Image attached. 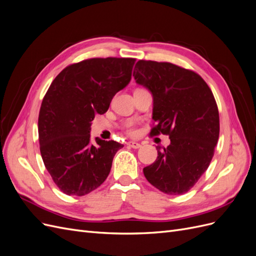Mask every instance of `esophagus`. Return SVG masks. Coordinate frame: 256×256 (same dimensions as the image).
<instances>
[{
	"label": "esophagus",
	"mask_w": 256,
	"mask_h": 256,
	"mask_svg": "<svg viewBox=\"0 0 256 256\" xmlns=\"http://www.w3.org/2000/svg\"><path fill=\"white\" fill-rule=\"evenodd\" d=\"M128 145L131 147V148H134V150H138V148H140V147H141V144H140V143L134 142V141L128 142Z\"/></svg>",
	"instance_id": "obj_1"
}]
</instances>
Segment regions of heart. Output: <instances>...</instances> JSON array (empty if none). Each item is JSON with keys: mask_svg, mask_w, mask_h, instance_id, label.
I'll use <instances>...</instances> for the list:
<instances>
[{"mask_svg": "<svg viewBox=\"0 0 256 256\" xmlns=\"http://www.w3.org/2000/svg\"><path fill=\"white\" fill-rule=\"evenodd\" d=\"M129 131H130V132H131V129H129Z\"/></svg>", "mask_w": 256, "mask_h": 256, "instance_id": "1", "label": "heart"}]
</instances>
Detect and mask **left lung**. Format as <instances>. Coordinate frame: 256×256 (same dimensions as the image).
<instances>
[{
	"label": "left lung",
	"instance_id": "obj_1",
	"mask_svg": "<svg viewBox=\"0 0 256 256\" xmlns=\"http://www.w3.org/2000/svg\"><path fill=\"white\" fill-rule=\"evenodd\" d=\"M134 80L152 95L150 134H168L171 144L143 168L154 187L170 196L189 191L208 168L219 138V111L202 76L166 62L140 60Z\"/></svg>",
	"mask_w": 256,
	"mask_h": 256
}]
</instances>
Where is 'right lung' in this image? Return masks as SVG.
I'll use <instances>...</instances> for the list:
<instances>
[{"label":"right lung","mask_w":256,"mask_h":256,"mask_svg":"<svg viewBox=\"0 0 256 256\" xmlns=\"http://www.w3.org/2000/svg\"><path fill=\"white\" fill-rule=\"evenodd\" d=\"M136 58H90L63 69L51 83L38 116L40 148L46 168L60 191L82 196L109 175L115 141L90 142L95 114L108 111L112 98L131 80Z\"/></svg>","instance_id":"1"}]
</instances>
